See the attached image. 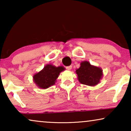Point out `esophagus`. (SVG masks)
I'll list each match as a JSON object with an SVG mask.
<instances>
[{"instance_id": "1", "label": "esophagus", "mask_w": 131, "mask_h": 131, "mask_svg": "<svg viewBox=\"0 0 131 131\" xmlns=\"http://www.w3.org/2000/svg\"><path fill=\"white\" fill-rule=\"evenodd\" d=\"M71 68H72V66H67V67H66V69L67 70H70L71 69Z\"/></svg>"}]
</instances>
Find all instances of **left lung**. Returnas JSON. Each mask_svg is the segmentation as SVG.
<instances>
[{
	"label": "left lung",
	"instance_id": "8db88e82",
	"mask_svg": "<svg viewBox=\"0 0 131 131\" xmlns=\"http://www.w3.org/2000/svg\"><path fill=\"white\" fill-rule=\"evenodd\" d=\"M76 72L79 81L88 86L97 85L103 76V70L99 67L91 65L87 61L80 63V67L76 70Z\"/></svg>",
	"mask_w": 131,
	"mask_h": 131
}]
</instances>
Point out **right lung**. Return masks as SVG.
Segmentation results:
<instances>
[{
    "instance_id": "right-lung-1",
    "label": "right lung",
    "mask_w": 131,
    "mask_h": 131,
    "mask_svg": "<svg viewBox=\"0 0 131 131\" xmlns=\"http://www.w3.org/2000/svg\"><path fill=\"white\" fill-rule=\"evenodd\" d=\"M64 69L62 66L57 67L51 64H48L42 70L34 75V81L39 88L46 89L54 85L60 72Z\"/></svg>"
}]
</instances>
